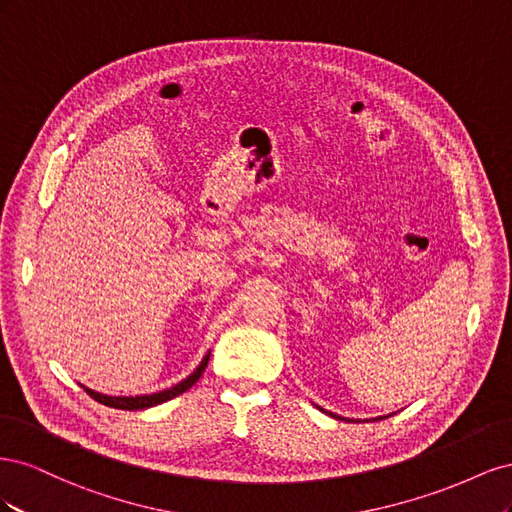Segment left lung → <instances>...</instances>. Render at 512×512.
<instances>
[{
    "label": "left lung",
    "mask_w": 512,
    "mask_h": 512,
    "mask_svg": "<svg viewBox=\"0 0 512 512\" xmlns=\"http://www.w3.org/2000/svg\"><path fill=\"white\" fill-rule=\"evenodd\" d=\"M324 412V410H322ZM333 418H339V421H348V423H352L354 418H344V416H339V414H333V412H329ZM389 416H393V414H389ZM389 416H378V418H369V421H382V418H389ZM356 423H359V418H356Z\"/></svg>",
    "instance_id": "obj_1"
}]
</instances>
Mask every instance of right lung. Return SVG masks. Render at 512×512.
<instances>
[{
    "label": "right lung",
    "instance_id": "add662e5",
    "mask_svg": "<svg viewBox=\"0 0 512 512\" xmlns=\"http://www.w3.org/2000/svg\"><path fill=\"white\" fill-rule=\"evenodd\" d=\"M209 356H211V350L205 354V359L200 361V365L192 371V374L188 378H183L179 384L170 386V389H164V391H158V393H149V395H121V397H115V395H104V393H98L94 389H87V386H83V389L87 391L89 397H94L98 404H104L108 408H117V410H147V408H153V406H160L164 404V401L173 399L181 393H185L188 389H192V386L198 382V378L203 376V371L209 363Z\"/></svg>",
    "mask_w": 512,
    "mask_h": 512
}]
</instances>
